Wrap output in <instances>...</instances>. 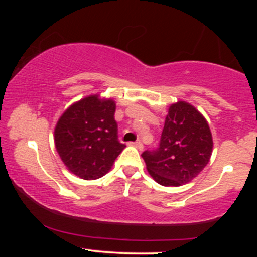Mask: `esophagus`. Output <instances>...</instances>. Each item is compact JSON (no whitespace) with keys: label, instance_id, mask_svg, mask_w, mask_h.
<instances>
[{"label":"esophagus","instance_id":"obj_1","mask_svg":"<svg viewBox=\"0 0 257 257\" xmlns=\"http://www.w3.org/2000/svg\"><path fill=\"white\" fill-rule=\"evenodd\" d=\"M129 145H131V146H135V147H137V149H139V150H143V149H144V145H143V143H141V141H135V143H129Z\"/></svg>","mask_w":257,"mask_h":257}]
</instances>
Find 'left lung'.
Masks as SVG:
<instances>
[{"label": "left lung", "instance_id": "1", "mask_svg": "<svg viewBox=\"0 0 257 257\" xmlns=\"http://www.w3.org/2000/svg\"><path fill=\"white\" fill-rule=\"evenodd\" d=\"M213 152V137L203 114L186 101L170 105L159 146L143 152L146 169L162 186H181L204 169Z\"/></svg>", "mask_w": 257, "mask_h": 257}]
</instances>
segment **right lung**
<instances>
[{
    "label": "right lung",
    "mask_w": 257,
    "mask_h": 257,
    "mask_svg": "<svg viewBox=\"0 0 257 257\" xmlns=\"http://www.w3.org/2000/svg\"><path fill=\"white\" fill-rule=\"evenodd\" d=\"M112 99L89 95L67 108L54 129L55 149L70 172L84 180H95L111 169L124 150L118 141Z\"/></svg>",
    "instance_id": "add662e5"
}]
</instances>
